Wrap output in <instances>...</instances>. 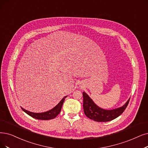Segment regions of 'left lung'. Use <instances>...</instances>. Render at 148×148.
Here are the masks:
<instances>
[{
  "label": "left lung",
  "instance_id": "1",
  "mask_svg": "<svg viewBox=\"0 0 148 148\" xmlns=\"http://www.w3.org/2000/svg\"><path fill=\"white\" fill-rule=\"evenodd\" d=\"M83 94V108L85 115L95 121L107 122L119 116L126 108L130 98L121 107L113 109H104L97 106L91 98L85 92Z\"/></svg>",
  "mask_w": 148,
  "mask_h": 148
}]
</instances>
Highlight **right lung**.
<instances>
[{
  "instance_id": "add662e5",
  "label": "right lung",
  "mask_w": 148,
  "mask_h": 148,
  "mask_svg": "<svg viewBox=\"0 0 148 148\" xmlns=\"http://www.w3.org/2000/svg\"><path fill=\"white\" fill-rule=\"evenodd\" d=\"M67 97V96L64 97L60 101V103H59L56 106H55L53 108L44 112L35 113V112L28 111L25 109H23L22 107L21 108L23 112H25L27 114L34 118V119H36L38 120H49L51 119H53L59 114L60 113L62 104L65 101V98H66Z\"/></svg>"
}]
</instances>
